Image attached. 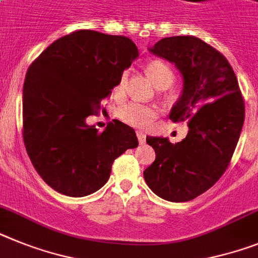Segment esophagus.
<instances>
[{"label": "esophagus", "instance_id": "obj_1", "mask_svg": "<svg viewBox=\"0 0 258 258\" xmlns=\"http://www.w3.org/2000/svg\"><path fill=\"white\" fill-rule=\"evenodd\" d=\"M137 138L140 145H144L146 142V134L142 133V132H137Z\"/></svg>", "mask_w": 258, "mask_h": 258}]
</instances>
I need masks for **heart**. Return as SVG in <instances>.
<instances>
[{"instance_id": "heart-1", "label": "heart", "mask_w": 258, "mask_h": 258, "mask_svg": "<svg viewBox=\"0 0 258 258\" xmlns=\"http://www.w3.org/2000/svg\"><path fill=\"white\" fill-rule=\"evenodd\" d=\"M147 72L150 74L151 79L154 81L158 87L160 89H167L175 82V73L172 68L168 65L164 60L160 58H154V60L147 62ZM127 72H122L118 77L117 82L113 87V95L116 98L124 95L125 87H126ZM118 117L121 121L136 127H146L150 125L156 116V111L150 105L141 104L137 102L127 103L122 105L118 109Z\"/></svg>"}]
</instances>
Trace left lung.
Segmentation results:
<instances>
[{
    "label": "left lung",
    "mask_w": 258,
    "mask_h": 258,
    "mask_svg": "<svg viewBox=\"0 0 258 258\" xmlns=\"http://www.w3.org/2000/svg\"><path fill=\"white\" fill-rule=\"evenodd\" d=\"M149 49L181 73V96L169 118L188 121L189 131L175 145L168 138H146L156 156L144 171L145 181L163 200L190 201L227 169L243 129V96L227 58L198 37H164Z\"/></svg>",
    "instance_id": "obj_1"
}]
</instances>
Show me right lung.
<instances>
[{
    "instance_id": "add662e5",
    "label": "right lung",
    "mask_w": 258,
    "mask_h": 258,
    "mask_svg": "<svg viewBox=\"0 0 258 258\" xmlns=\"http://www.w3.org/2000/svg\"><path fill=\"white\" fill-rule=\"evenodd\" d=\"M137 57L129 37L79 30L53 41L30 65L23 86L24 146L56 192H96L109 179L114 159L138 146L133 127L121 121L103 133L86 124Z\"/></svg>"
}]
</instances>
